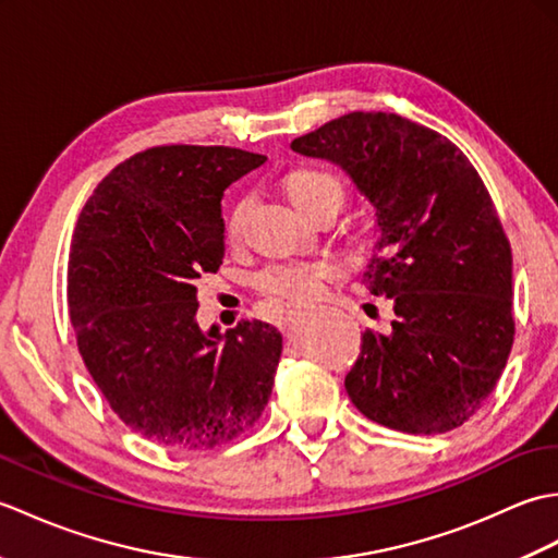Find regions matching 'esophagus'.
Returning a JSON list of instances; mask_svg holds the SVG:
<instances>
[{"mask_svg": "<svg viewBox=\"0 0 558 558\" xmlns=\"http://www.w3.org/2000/svg\"><path fill=\"white\" fill-rule=\"evenodd\" d=\"M294 316H300V310H290V312L286 314V318H282V322H286V324H290Z\"/></svg>", "mask_w": 558, "mask_h": 558, "instance_id": "1", "label": "esophagus"}]
</instances>
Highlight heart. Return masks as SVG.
<instances>
[{"label":"heart","mask_w":558,"mask_h":558,"mask_svg":"<svg viewBox=\"0 0 558 558\" xmlns=\"http://www.w3.org/2000/svg\"><path fill=\"white\" fill-rule=\"evenodd\" d=\"M286 189L290 201L304 208L312 201L326 194L342 198V184L336 174L324 170H294L288 174ZM244 216V201L230 213L228 230L234 234L240 230ZM342 276V264L333 256H306V258H276L260 266L254 276V286L276 304H306L324 294L330 280Z\"/></svg>","instance_id":"heart-1"}]
</instances>
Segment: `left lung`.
Instances as JSON below:
<instances>
[{
    "instance_id": "left-lung-1",
    "label": "left lung",
    "mask_w": 558,
    "mask_h": 558,
    "mask_svg": "<svg viewBox=\"0 0 558 558\" xmlns=\"http://www.w3.org/2000/svg\"><path fill=\"white\" fill-rule=\"evenodd\" d=\"M345 170L376 208L364 286L393 304L386 333L364 330L345 376L364 417L446 434L492 396L513 348V254L465 153L393 112H350L292 141Z\"/></svg>"
}]
</instances>
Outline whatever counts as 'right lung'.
<instances>
[{"label":"right lung","mask_w":558,"mask_h":558,"mask_svg":"<svg viewBox=\"0 0 558 558\" xmlns=\"http://www.w3.org/2000/svg\"><path fill=\"white\" fill-rule=\"evenodd\" d=\"M266 156L156 146L120 162L83 206L69 254V316L93 381L148 441L208 450L254 426L282 336L242 322L198 328L196 280L225 256L220 198Z\"/></svg>","instance_id":"right-lung-1"}]
</instances>
